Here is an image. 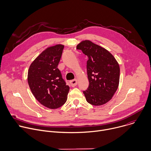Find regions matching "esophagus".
I'll use <instances>...</instances> for the list:
<instances>
[{
    "label": "esophagus",
    "mask_w": 151,
    "mask_h": 151,
    "mask_svg": "<svg viewBox=\"0 0 151 151\" xmlns=\"http://www.w3.org/2000/svg\"><path fill=\"white\" fill-rule=\"evenodd\" d=\"M70 83L72 87H75V86H76L77 83H78V82H77V80L76 79H73V80H72L70 81Z\"/></svg>",
    "instance_id": "esophagus-1"
}]
</instances>
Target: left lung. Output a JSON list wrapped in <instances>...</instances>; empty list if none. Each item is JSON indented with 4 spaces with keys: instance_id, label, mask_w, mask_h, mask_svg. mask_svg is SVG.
<instances>
[{
    "instance_id": "obj_1",
    "label": "left lung",
    "mask_w": 151,
    "mask_h": 151,
    "mask_svg": "<svg viewBox=\"0 0 151 151\" xmlns=\"http://www.w3.org/2000/svg\"><path fill=\"white\" fill-rule=\"evenodd\" d=\"M87 55L88 88L83 91L87 102L94 106L103 105L111 100L119 82V64L105 48L90 40H83L76 46Z\"/></svg>"
}]
</instances>
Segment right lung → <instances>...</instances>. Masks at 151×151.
Here are the masks:
<instances>
[{
  "label": "right lung",
  "instance_id": "right-lung-1",
  "mask_svg": "<svg viewBox=\"0 0 151 151\" xmlns=\"http://www.w3.org/2000/svg\"><path fill=\"white\" fill-rule=\"evenodd\" d=\"M64 45L57 44L47 48L32 63L27 81L36 100L48 108L54 109L66 103L69 87L57 68Z\"/></svg>",
  "mask_w": 151,
  "mask_h": 151
}]
</instances>
